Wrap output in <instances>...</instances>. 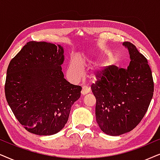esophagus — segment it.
<instances>
[{
	"label": "esophagus",
	"instance_id": "1",
	"mask_svg": "<svg viewBox=\"0 0 160 160\" xmlns=\"http://www.w3.org/2000/svg\"><path fill=\"white\" fill-rule=\"evenodd\" d=\"M89 92V88H88L87 86H82V89L81 91V93L82 95H85L86 94V93H88Z\"/></svg>",
	"mask_w": 160,
	"mask_h": 160
}]
</instances>
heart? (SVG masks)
Returning <instances> with one entry per match:
<instances>
[{"label": "heart", "mask_w": 160, "mask_h": 160, "mask_svg": "<svg viewBox=\"0 0 160 160\" xmlns=\"http://www.w3.org/2000/svg\"><path fill=\"white\" fill-rule=\"evenodd\" d=\"M68 74L74 79L80 78L83 74V66L79 59L74 58L69 63L68 67Z\"/></svg>", "instance_id": "b5f03b06"}]
</instances>
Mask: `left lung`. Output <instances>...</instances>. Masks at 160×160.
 Here are the masks:
<instances>
[{"instance_id":"left-lung-1","label":"left lung","mask_w":160,"mask_h":160,"mask_svg":"<svg viewBox=\"0 0 160 160\" xmlns=\"http://www.w3.org/2000/svg\"><path fill=\"white\" fill-rule=\"evenodd\" d=\"M123 44L130 55L129 67H105L91 86L97 101L98 125L112 136L135 129L148 110L154 94V80L146 58L131 42Z\"/></svg>"}]
</instances>
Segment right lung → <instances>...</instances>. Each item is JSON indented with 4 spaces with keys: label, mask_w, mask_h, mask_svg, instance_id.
Instances as JSON below:
<instances>
[{
    "label": "right lung",
    "mask_w": 160,
    "mask_h": 160,
    "mask_svg": "<svg viewBox=\"0 0 160 160\" xmlns=\"http://www.w3.org/2000/svg\"><path fill=\"white\" fill-rule=\"evenodd\" d=\"M63 48L29 42L10 61L5 82L6 99L20 123L38 135H55L67 123L81 86L63 78Z\"/></svg>",
    "instance_id": "right-lung-1"
}]
</instances>
